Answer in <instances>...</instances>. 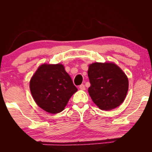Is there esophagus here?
I'll return each mask as SVG.
<instances>
[{"instance_id": "1", "label": "esophagus", "mask_w": 152, "mask_h": 152, "mask_svg": "<svg viewBox=\"0 0 152 152\" xmlns=\"http://www.w3.org/2000/svg\"><path fill=\"white\" fill-rule=\"evenodd\" d=\"M79 88H80V90H85L86 89L84 84H81V85H80Z\"/></svg>"}]
</instances>
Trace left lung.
Masks as SVG:
<instances>
[{"label":"left lung","mask_w":152,"mask_h":152,"mask_svg":"<svg viewBox=\"0 0 152 152\" xmlns=\"http://www.w3.org/2000/svg\"><path fill=\"white\" fill-rule=\"evenodd\" d=\"M90 96L100 109H115L124 101L129 87L128 78L113 63H93L88 70Z\"/></svg>","instance_id":"left-lung-1"}]
</instances>
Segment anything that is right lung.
Instances as JSON below:
<instances>
[{"label": "right lung", "mask_w": 152, "mask_h": 152, "mask_svg": "<svg viewBox=\"0 0 152 152\" xmlns=\"http://www.w3.org/2000/svg\"><path fill=\"white\" fill-rule=\"evenodd\" d=\"M30 91L37 104L48 113L62 111L78 91L61 64H43L30 81Z\"/></svg>", "instance_id": "1"}]
</instances>
